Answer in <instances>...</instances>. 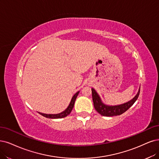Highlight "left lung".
Listing matches in <instances>:
<instances>
[{
    "instance_id": "obj_1",
    "label": "left lung",
    "mask_w": 159,
    "mask_h": 159,
    "mask_svg": "<svg viewBox=\"0 0 159 159\" xmlns=\"http://www.w3.org/2000/svg\"><path fill=\"white\" fill-rule=\"evenodd\" d=\"M140 92V88L139 89L138 92L132 99L125 103H123L119 105H107L104 104L102 99L98 94L96 91L92 89V99L93 103V106H94L95 109L98 111L101 115L105 116H113L120 115L122 113H124L132 105L135 103L138 98Z\"/></svg>"
}]
</instances>
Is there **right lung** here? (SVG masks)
<instances>
[{
  "label": "right lung",
  "instance_id": "add662e5",
  "mask_svg": "<svg viewBox=\"0 0 159 159\" xmlns=\"http://www.w3.org/2000/svg\"><path fill=\"white\" fill-rule=\"evenodd\" d=\"M79 93V91L76 92L75 94L73 96L71 100H70V102L69 105V106L67 107V108L66 110L63 111V112H61L60 113H58V114H45V113H39L41 115H43V116L46 117V118H48V119H61V118H63V117L67 116L68 115L70 114V113L71 112V111L73 110L75 100H76V98H77Z\"/></svg>",
  "mask_w": 159,
  "mask_h": 159
}]
</instances>
